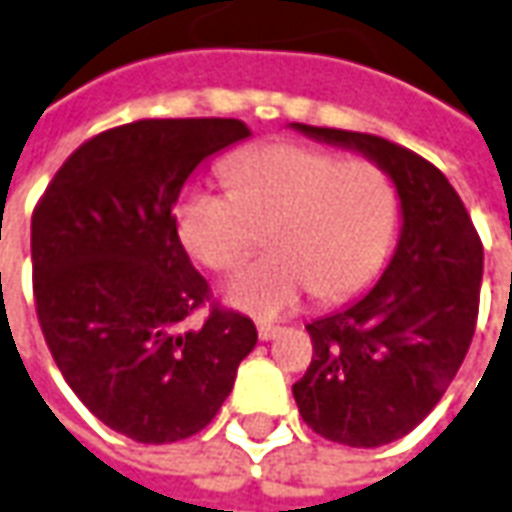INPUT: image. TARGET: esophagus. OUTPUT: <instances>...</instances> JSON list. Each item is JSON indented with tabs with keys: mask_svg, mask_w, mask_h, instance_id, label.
Instances as JSON below:
<instances>
[{
	"mask_svg": "<svg viewBox=\"0 0 512 512\" xmlns=\"http://www.w3.org/2000/svg\"><path fill=\"white\" fill-rule=\"evenodd\" d=\"M277 333H280L277 325H257V339H260V342H271Z\"/></svg>",
	"mask_w": 512,
	"mask_h": 512,
	"instance_id": "obj_1",
	"label": "esophagus"
}]
</instances>
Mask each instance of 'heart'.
I'll list each match as a JSON object with an SVG mask.
<instances>
[{
	"mask_svg": "<svg viewBox=\"0 0 512 512\" xmlns=\"http://www.w3.org/2000/svg\"><path fill=\"white\" fill-rule=\"evenodd\" d=\"M232 193L193 187L176 210L187 252L232 269L269 232L271 255L238 269L221 297L257 319L291 311L308 291L336 302L373 280L398 227V190L370 159L302 142H269L227 165Z\"/></svg>",
	"mask_w": 512,
	"mask_h": 512,
	"instance_id": "b5f03b06",
	"label": "heart"
}]
</instances>
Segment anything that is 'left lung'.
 I'll return each mask as SVG.
<instances>
[{"label":"left lung","instance_id":"obj_1","mask_svg":"<svg viewBox=\"0 0 512 512\" xmlns=\"http://www.w3.org/2000/svg\"><path fill=\"white\" fill-rule=\"evenodd\" d=\"M367 156L401 201V235L378 283L305 330L314 361L294 384L302 420L325 440L378 448L415 429L443 398L471 347L482 243L448 179L389 139L291 123Z\"/></svg>","mask_w":512,"mask_h":512}]
</instances>
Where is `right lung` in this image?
<instances>
[{"label":"right lung","instance_id":"obj_1","mask_svg":"<svg viewBox=\"0 0 512 512\" xmlns=\"http://www.w3.org/2000/svg\"><path fill=\"white\" fill-rule=\"evenodd\" d=\"M252 137L241 120H137L66 159L33 212V291L44 339L92 415L137 443L210 423L255 350L249 316L212 308L173 207L201 162Z\"/></svg>","mask_w":512,"mask_h":512}]
</instances>
